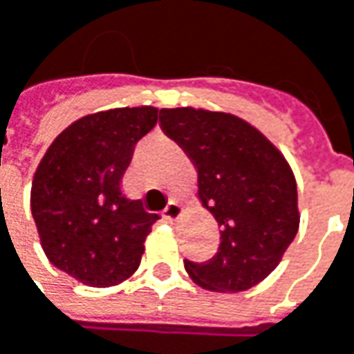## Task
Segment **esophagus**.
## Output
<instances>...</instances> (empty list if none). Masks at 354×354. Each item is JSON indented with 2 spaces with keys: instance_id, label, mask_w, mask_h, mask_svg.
<instances>
[{
  "instance_id": "obj_1",
  "label": "esophagus",
  "mask_w": 354,
  "mask_h": 354,
  "mask_svg": "<svg viewBox=\"0 0 354 354\" xmlns=\"http://www.w3.org/2000/svg\"><path fill=\"white\" fill-rule=\"evenodd\" d=\"M180 216H182V206H180V202H178V200H170V204L164 207V212H162V218H164L166 222H176Z\"/></svg>"
}]
</instances>
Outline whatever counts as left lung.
<instances>
[{"label": "left lung", "mask_w": 354, "mask_h": 354, "mask_svg": "<svg viewBox=\"0 0 354 354\" xmlns=\"http://www.w3.org/2000/svg\"><path fill=\"white\" fill-rule=\"evenodd\" d=\"M160 127L198 172V200L220 225L212 259L184 268L207 291L238 293L263 281L297 236L293 170L277 147L230 113L160 109Z\"/></svg>", "instance_id": "left-lung-1"}]
</instances>
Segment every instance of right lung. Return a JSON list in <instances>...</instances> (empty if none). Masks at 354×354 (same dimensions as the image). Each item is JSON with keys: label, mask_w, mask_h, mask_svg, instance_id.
Returning <instances> with one entry per match:
<instances>
[{"label": "right lung", "mask_w": 354, "mask_h": 354, "mask_svg": "<svg viewBox=\"0 0 354 354\" xmlns=\"http://www.w3.org/2000/svg\"><path fill=\"white\" fill-rule=\"evenodd\" d=\"M156 106L86 115L61 132L39 162L31 214L55 268L88 287L122 283L140 266L158 214L129 200L120 182L136 142L156 127Z\"/></svg>", "instance_id": "right-lung-1"}]
</instances>
